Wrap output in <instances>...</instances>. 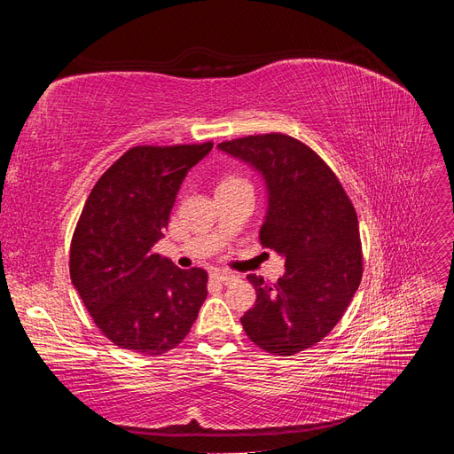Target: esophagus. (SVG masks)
Returning <instances> with one entry per match:
<instances>
[{
  "label": "esophagus",
  "mask_w": 454,
  "mask_h": 454,
  "mask_svg": "<svg viewBox=\"0 0 454 454\" xmlns=\"http://www.w3.org/2000/svg\"><path fill=\"white\" fill-rule=\"evenodd\" d=\"M210 277L215 280V282H222V284H229V282H232L235 280L237 277L235 274H231V272H227V270H214Z\"/></svg>",
  "instance_id": "obj_1"
}]
</instances>
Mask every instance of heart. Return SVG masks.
Here are the masks:
<instances>
[{"instance_id": "1", "label": "heart", "mask_w": 454, "mask_h": 454, "mask_svg": "<svg viewBox=\"0 0 454 454\" xmlns=\"http://www.w3.org/2000/svg\"><path fill=\"white\" fill-rule=\"evenodd\" d=\"M246 185H250V184L246 182L242 176H237V174H227V176H223V177H222V180H219L217 189H215V193H217V191H229V189L246 187Z\"/></svg>"}]
</instances>
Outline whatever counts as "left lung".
Returning a JSON list of instances; mask_svg holds the SVG:
<instances>
[{
  "instance_id": "1",
  "label": "left lung",
  "mask_w": 454,
  "mask_h": 454,
  "mask_svg": "<svg viewBox=\"0 0 454 454\" xmlns=\"http://www.w3.org/2000/svg\"><path fill=\"white\" fill-rule=\"evenodd\" d=\"M217 147L263 176L267 214L259 240L286 259L277 284L248 274L257 299L242 327L259 348L294 356L332 332L358 290V215L333 170L292 136H246Z\"/></svg>"
}]
</instances>
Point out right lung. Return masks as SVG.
<instances>
[{
	"instance_id": "obj_1",
	"label": "right lung",
	"mask_w": 454,
	"mask_h": 454,
	"mask_svg": "<svg viewBox=\"0 0 454 454\" xmlns=\"http://www.w3.org/2000/svg\"><path fill=\"white\" fill-rule=\"evenodd\" d=\"M212 142L136 145L109 167L83 206L70 274L94 324L119 348L159 356L177 347L206 299L204 269L153 254L187 172Z\"/></svg>"
}]
</instances>
